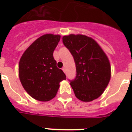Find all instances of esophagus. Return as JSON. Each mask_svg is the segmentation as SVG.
<instances>
[{
	"mask_svg": "<svg viewBox=\"0 0 132 132\" xmlns=\"http://www.w3.org/2000/svg\"><path fill=\"white\" fill-rule=\"evenodd\" d=\"M62 70H63V71L64 72V73H66V69H65V68H63V69H62Z\"/></svg>",
	"mask_w": 132,
	"mask_h": 132,
	"instance_id": "1",
	"label": "esophagus"
}]
</instances>
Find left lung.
I'll use <instances>...</instances> for the list:
<instances>
[{
    "mask_svg": "<svg viewBox=\"0 0 132 132\" xmlns=\"http://www.w3.org/2000/svg\"><path fill=\"white\" fill-rule=\"evenodd\" d=\"M63 43L74 59L76 76L70 85L83 102H91L103 93L111 78L107 55L97 42L83 35L63 36Z\"/></svg>",
    "mask_w": 132,
    "mask_h": 132,
    "instance_id": "obj_1",
    "label": "left lung"
}]
</instances>
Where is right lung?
I'll list each match as a JSON object with an SVG mask.
<instances>
[{
  "label": "right lung",
  "instance_id": "add662e5",
  "mask_svg": "<svg viewBox=\"0 0 132 132\" xmlns=\"http://www.w3.org/2000/svg\"><path fill=\"white\" fill-rule=\"evenodd\" d=\"M60 38V35L52 34L41 36L24 51L20 59L18 71L22 86L31 97L39 101L53 99L59 83L66 79L53 56Z\"/></svg>",
  "mask_w": 132,
  "mask_h": 132
}]
</instances>
